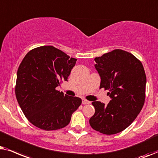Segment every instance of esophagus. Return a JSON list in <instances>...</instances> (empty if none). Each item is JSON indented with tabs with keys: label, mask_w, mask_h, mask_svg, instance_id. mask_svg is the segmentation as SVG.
I'll return each instance as SVG.
<instances>
[{
	"label": "esophagus",
	"mask_w": 158,
	"mask_h": 158,
	"mask_svg": "<svg viewBox=\"0 0 158 158\" xmlns=\"http://www.w3.org/2000/svg\"><path fill=\"white\" fill-rule=\"evenodd\" d=\"M90 102L89 101H88L87 100H85V99H83L82 100V104L83 105H87V104H89Z\"/></svg>",
	"instance_id": "1"
}]
</instances>
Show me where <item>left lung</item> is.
I'll use <instances>...</instances> for the list:
<instances>
[{"label": "left lung", "instance_id": "obj_1", "mask_svg": "<svg viewBox=\"0 0 158 158\" xmlns=\"http://www.w3.org/2000/svg\"><path fill=\"white\" fill-rule=\"evenodd\" d=\"M100 77V88L108 89L111 100L107 106L92 102L95 112L89 124L104 134H115L127 129L144 103L146 75L142 63L129 52L114 50L94 58Z\"/></svg>", "mask_w": 158, "mask_h": 158}]
</instances>
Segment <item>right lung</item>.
Returning a JSON list of instances; mask_svg holds the SVG:
<instances>
[{"instance_id": "1", "label": "right lung", "mask_w": 158, "mask_h": 158, "mask_svg": "<svg viewBox=\"0 0 158 158\" xmlns=\"http://www.w3.org/2000/svg\"><path fill=\"white\" fill-rule=\"evenodd\" d=\"M77 60L51 45L36 48L25 56L17 71L15 92L21 109L34 126L50 131L69 123L81 100L56 88L61 81H68Z\"/></svg>"}]
</instances>
